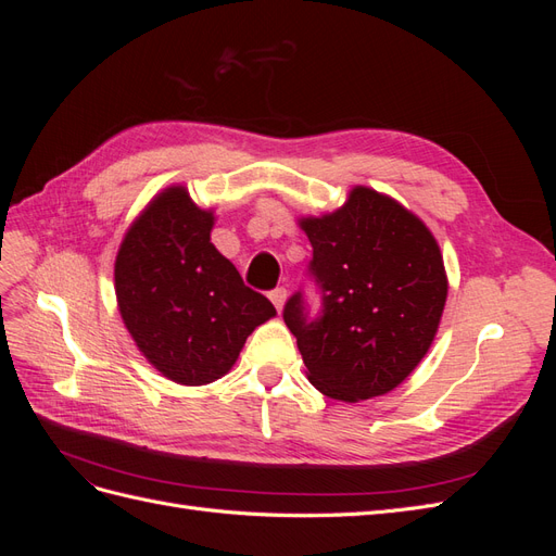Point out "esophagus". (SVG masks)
<instances>
[{
  "mask_svg": "<svg viewBox=\"0 0 556 556\" xmlns=\"http://www.w3.org/2000/svg\"><path fill=\"white\" fill-rule=\"evenodd\" d=\"M268 296H271V301H274V306L278 308V311H282V306H285V301H288V290H285V288H278V290H274L271 294H268Z\"/></svg>",
  "mask_w": 556,
  "mask_h": 556,
  "instance_id": "obj_1",
  "label": "esophagus"
}]
</instances>
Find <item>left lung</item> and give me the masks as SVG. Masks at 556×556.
<instances>
[{
    "mask_svg": "<svg viewBox=\"0 0 556 556\" xmlns=\"http://www.w3.org/2000/svg\"><path fill=\"white\" fill-rule=\"evenodd\" d=\"M299 227L313 245L323 315L308 319L296 292L282 317L308 380L348 403L392 392L425 359L441 325L447 276L439 241L413 211L364 185L341 208L299 217Z\"/></svg>",
    "mask_w": 556,
    "mask_h": 556,
    "instance_id": "8db88e82",
    "label": "left lung"
}]
</instances>
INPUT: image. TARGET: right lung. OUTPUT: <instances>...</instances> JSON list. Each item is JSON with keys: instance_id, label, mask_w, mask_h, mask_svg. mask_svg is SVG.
<instances>
[{"instance_id": "1", "label": "right lung", "mask_w": 556, "mask_h": 556, "mask_svg": "<svg viewBox=\"0 0 556 556\" xmlns=\"http://www.w3.org/2000/svg\"><path fill=\"white\" fill-rule=\"evenodd\" d=\"M215 215L188 188L148 201L115 257V299L129 336L178 384H208L231 371L248 336L276 315L211 243Z\"/></svg>"}]
</instances>
